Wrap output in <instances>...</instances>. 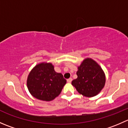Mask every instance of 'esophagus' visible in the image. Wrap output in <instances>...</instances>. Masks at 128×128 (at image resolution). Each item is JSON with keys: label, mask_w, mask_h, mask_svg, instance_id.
Returning <instances> with one entry per match:
<instances>
[{"label": "esophagus", "mask_w": 128, "mask_h": 128, "mask_svg": "<svg viewBox=\"0 0 128 128\" xmlns=\"http://www.w3.org/2000/svg\"><path fill=\"white\" fill-rule=\"evenodd\" d=\"M72 78H68V80H67V81H68V83H70V82H72Z\"/></svg>", "instance_id": "34e87169"}]
</instances>
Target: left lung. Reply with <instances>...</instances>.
<instances>
[{
  "instance_id": "obj_1",
  "label": "left lung",
  "mask_w": 128,
  "mask_h": 128,
  "mask_svg": "<svg viewBox=\"0 0 128 128\" xmlns=\"http://www.w3.org/2000/svg\"><path fill=\"white\" fill-rule=\"evenodd\" d=\"M77 78L72 85L80 94L87 97L96 96L104 88L106 82L104 72L101 66L91 58H86L77 72Z\"/></svg>"
}]
</instances>
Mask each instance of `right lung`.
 <instances>
[{
	"mask_svg": "<svg viewBox=\"0 0 128 128\" xmlns=\"http://www.w3.org/2000/svg\"><path fill=\"white\" fill-rule=\"evenodd\" d=\"M66 80L54 70L51 62H41L32 69L27 77L30 93L38 100L50 102L59 96Z\"/></svg>",
	"mask_w": 128,
	"mask_h": 128,
	"instance_id": "add662e5",
	"label": "right lung"
}]
</instances>
